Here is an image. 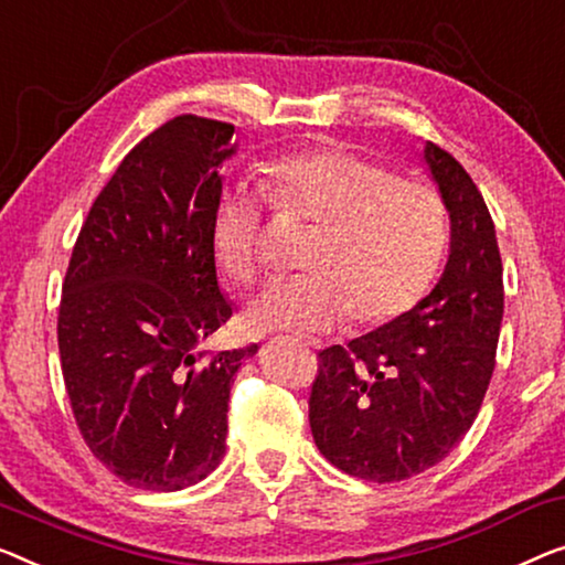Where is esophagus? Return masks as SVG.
Returning <instances> with one entry per match:
<instances>
[{
  "label": "esophagus",
  "mask_w": 565,
  "mask_h": 565,
  "mask_svg": "<svg viewBox=\"0 0 565 565\" xmlns=\"http://www.w3.org/2000/svg\"><path fill=\"white\" fill-rule=\"evenodd\" d=\"M305 344H309V348H319V342H305Z\"/></svg>",
  "instance_id": "1"
}]
</instances>
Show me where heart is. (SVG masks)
<instances>
[{"label": "heart", "instance_id": "heart-1", "mask_svg": "<svg viewBox=\"0 0 565 565\" xmlns=\"http://www.w3.org/2000/svg\"><path fill=\"white\" fill-rule=\"evenodd\" d=\"M279 213L317 225L301 268L271 279L243 309L250 332H324L350 315L385 324L414 309L439 271L449 210L431 184L398 177L352 149L299 151L266 167ZM266 195L246 182L217 200L210 243L225 276L248 284L258 268Z\"/></svg>", "mask_w": 565, "mask_h": 565}]
</instances>
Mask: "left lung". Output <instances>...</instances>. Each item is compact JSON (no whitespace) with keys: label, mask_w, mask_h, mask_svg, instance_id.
<instances>
[{"label":"left lung","mask_w":565,"mask_h":565,"mask_svg":"<svg viewBox=\"0 0 565 565\" xmlns=\"http://www.w3.org/2000/svg\"><path fill=\"white\" fill-rule=\"evenodd\" d=\"M424 159L449 210L439 284L414 309L319 352L309 395L317 449L367 482H401L457 446L482 406L498 352L504 289L498 235L482 192L449 151Z\"/></svg>","instance_id":"left-lung-1"}]
</instances>
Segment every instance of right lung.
<instances>
[{"label": "right lung", "instance_id": "add662e5", "mask_svg": "<svg viewBox=\"0 0 565 565\" xmlns=\"http://www.w3.org/2000/svg\"><path fill=\"white\" fill-rule=\"evenodd\" d=\"M233 131L184 114L141 139L90 205L65 271L57 348L75 424L139 490H184L221 465L233 375L258 352H200L233 315L210 243Z\"/></svg>", "mask_w": 565, "mask_h": 565}]
</instances>
